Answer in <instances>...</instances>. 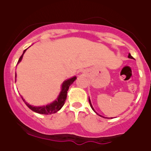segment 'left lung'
<instances>
[{"instance_id":"8db88e82","label":"left lung","mask_w":151,"mask_h":151,"mask_svg":"<svg viewBox=\"0 0 151 151\" xmlns=\"http://www.w3.org/2000/svg\"><path fill=\"white\" fill-rule=\"evenodd\" d=\"M128 57H129V58H132V59H134V58H133V57H132V55H131V54H130V53H129V56H128ZM89 103H90V105H91V108H92V109H93V111H94V109H93V106H92V104H91V100H90V99H89ZM94 112H95V111H94Z\"/></svg>"}]
</instances>
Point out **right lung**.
I'll return each mask as SVG.
<instances>
[{"mask_svg": "<svg viewBox=\"0 0 151 151\" xmlns=\"http://www.w3.org/2000/svg\"><path fill=\"white\" fill-rule=\"evenodd\" d=\"M26 50H24L23 54L20 56L17 63H19V62L21 61V60H22V56H23L24 53H25V52L26 51ZM76 78H77V77H72V78L68 79V80H67L66 81L63 82V85H62V90L60 95H59L58 97L57 100H55V101L54 102L52 103V104L46 105V106H31V105L28 104V103H27L22 98V99L23 100V101L25 103V104L27 105V106H28L29 109L33 110V112H37V113H39V114H44V115H51V114L55 113V112H57L58 111L60 110V109H61L62 106H63V104H65V101H66V97H67V91H68V88H69L70 85L74 83V81L76 80Z\"/></svg>", "mask_w": 151, "mask_h": 151, "instance_id": "add662e5", "label": "right lung"}]
</instances>
